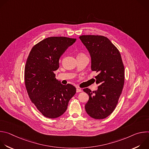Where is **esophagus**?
Masks as SVG:
<instances>
[{
  "label": "esophagus",
  "instance_id": "obj_1",
  "mask_svg": "<svg viewBox=\"0 0 149 149\" xmlns=\"http://www.w3.org/2000/svg\"><path fill=\"white\" fill-rule=\"evenodd\" d=\"M82 90L81 88H77V93H79V92H82Z\"/></svg>",
  "mask_w": 149,
  "mask_h": 149
}]
</instances>
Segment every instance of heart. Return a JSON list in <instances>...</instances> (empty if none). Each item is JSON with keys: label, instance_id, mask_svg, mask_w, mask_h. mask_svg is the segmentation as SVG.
<instances>
[{"label": "heart", "instance_id": "obj_1", "mask_svg": "<svg viewBox=\"0 0 149 149\" xmlns=\"http://www.w3.org/2000/svg\"><path fill=\"white\" fill-rule=\"evenodd\" d=\"M80 55H83V54H80Z\"/></svg>", "mask_w": 149, "mask_h": 149}]
</instances>
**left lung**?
Instances as JSON below:
<instances>
[{
	"label": "left lung",
	"mask_w": 149,
	"mask_h": 149,
	"mask_svg": "<svg viewBox=\"0 0 149 149\" xmlns=\"http://www.w3.org/2000/svg\"><path fill=\"white\" fill-rule=\"evenodd\" d=\"M79 39L91 58V70L98 72L97 91H83L89 95L85 105L87 113L95 119H104L115 110L124 84V67L118 49L107 38L82 35Z\"/></svg>",
	"instance_id": "obj_1"
}]
</instances>
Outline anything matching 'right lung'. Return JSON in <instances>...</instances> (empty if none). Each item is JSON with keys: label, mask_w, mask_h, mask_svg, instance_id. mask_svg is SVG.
<instances>
[{"label": "right lung", "mask_w": 149, "mask_h": 149, "mask_svg": "<svg viewBox=\"0 0 149 149\" xmlns=\"http://www.w3.org/2000/svg\"><path fill=\"white\" fill-rule=\"evenodd\" d=\"M76 39L63 36L49 37L32 48L25 68V83L31 101L45 117L57 118L65 112L76 88L70 84L62 85L54 71L59 61Z\"/></svg>", "instance_id": "obj_1"}]
</instances>
